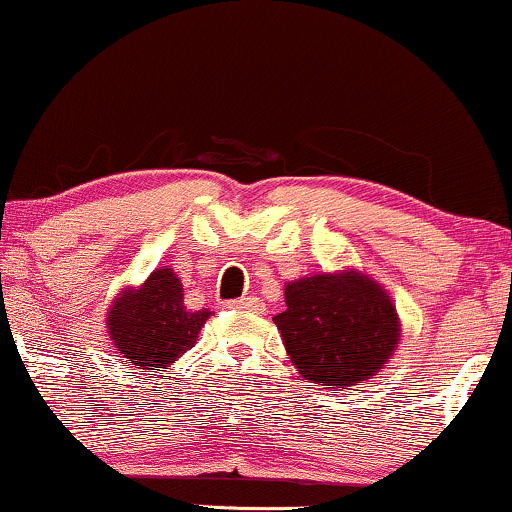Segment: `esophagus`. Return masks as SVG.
I'll list each match as a JSON object with an SVG mask.
<instances>
[{"mask_svg": "<svg viewBox=\"0 0 512 512\" xmlns=\"http://www.w3.org/2000/svg\"><path fill=\"white\" fill-rule=\"evenodd\" d=\"M231 307H233V310H245V312H262L264 303L260 298H257V295H248V298L233 300Z\"/></svg>", "mask_w": 512, "mask_h": 512, "instance_id": "esophagus-1", "label": "esophagus"}]
</instances>
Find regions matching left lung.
<instances>
[{
  "label": "left lung",
  "mask_w": 512,
  "mask_h": 512,
  "mask_svg": "<svg viewBox=\"0 0 512 512\" xmlns=\"http://www.w3.org/2000/svg\"><path fill=\"white\" fill-rule=\"evenodd\" d=\"M274 322L298 372L329 389L374 377L398 343L391 298L377 281L357 272L288 283L286 310Z\"/></svg>",
  "instance_id": "1"
}]
</instances>
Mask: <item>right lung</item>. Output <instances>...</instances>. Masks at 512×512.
Masks as SVG:
<instances>
[{
	"label": "right lung",
	"instance_id": "obj_1",
	"mask_svg": "<svg viewBox=\"0 0 512 512\" xmlns=\"http://www.w3.org/2000/svg\"><path fill=\"white\" fill-rule=\"evenodd\" d=\"M212 317L209 310L190 312L183 286L171 269H155L138 291L116 298L107 317L109 338L138 369L169 367L195 346L197 334Z\"/></svg>",
	"mask_w": 512,
	"mask_h": 512
}]
</instances>
